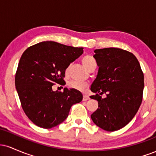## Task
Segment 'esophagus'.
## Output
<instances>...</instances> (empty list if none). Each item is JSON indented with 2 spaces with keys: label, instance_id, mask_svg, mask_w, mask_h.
Wrapping results in <instances>:
<instances>
[{
  "label": "esophagus",
  "instance_id": "esophagus-1",
  "mask_svg": "<svg viewBox=\"0 0 156 156\" xmlns=\"http://www.w3.org/2000/svg\"><path fill=\"white\" fill-rule=\"evenodd\" d=\"M88 100H89V96L83 95V101H88Z\"/></svg>",
  "mask_w": 156,
  "mask_h": 156
}]
</instances>
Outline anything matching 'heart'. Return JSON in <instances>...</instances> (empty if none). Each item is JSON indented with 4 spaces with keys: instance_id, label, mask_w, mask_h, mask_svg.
Wrapping results in <instances>:
<instances>
[{
    "instance_id": "b5f03b06",
    "label": "heart",
    "mask_w": 156,
    "mask_h": 156,
    "mask_svg": "<svg viewBox=\"0 0 156 156\" xmlns=\"http://www.w3.org/2000/svg\"><path fill=\"white\" fill-rule=\"evenodd\" d=\"M82 64H83V66L87 68V69H89V68L92 66L95 65V60L94 59V58L90 55H85L83 58H81ZM68 72V68L66 69V73ZM69 88L76 89V90L80 91V92H84V91L87 90V85L84 83H81V82H78L75 81V80H73V81H70L68 84Z\"/></svg>"
}]
</instances>
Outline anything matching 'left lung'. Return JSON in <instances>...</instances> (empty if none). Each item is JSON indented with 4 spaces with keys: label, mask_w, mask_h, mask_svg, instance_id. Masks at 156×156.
<instances>
[{
    "label": "left lung",
    "mask_w": 156,
    "mask_h": 156,
    "mask_svg": "<svg viewBox=\"0 0 156 156\" xmlns=\"http://www.w3.org/2000/svg\"><path fill=\"white\" fill-rule=\"evenodd\" d=\"M99 67L90 98L98 101V108L91 115L96 125L115 131L127 125L140 107L144 89V74L133 53L116 48L94 51ZM103 94L107 98H102Z\"/></svg>",
    "instance_id": "8db88e82"
}]
</instances>
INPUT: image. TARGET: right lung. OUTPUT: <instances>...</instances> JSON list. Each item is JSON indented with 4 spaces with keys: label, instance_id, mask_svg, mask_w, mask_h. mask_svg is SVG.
Here are the masks:
<instances>
[{
    "label": "right lung",
    "instance_id": "right-lung-1",
    "mask_svg": "<svg viewBox=\"0 0 156 156\" xmlns=\"http://www.w3.org/2000/svg\"><path fill=\"white\" fill-rule=\"evenodd\" d=\"M74 48L53 41L28 48L20 59L15 87L21 106L28 119L42 128L59 125L68 117L71 106L83 95L76 89L53 91L55 83L65 85V71L71 62L83 53Z\"/></svg>",
    "mask_w": 156,
    "mask_h": 156
}]
</instances>
